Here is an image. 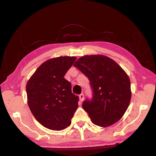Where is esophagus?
Listing matches in <instances>:
<instances>
[{"label":"esophagus","instance_id":"1","mask_svg":"<svg viewBox=\"0 0 156 156\" xmlns=\"http://www.w3.org/2000/svg\"><path fill=\"white\" fill-rule=\"evenodd\" d=\"M84 94H80L79 95V100L81 101H83L84 100Z\"/></svg>","mask_w":156,"mask_h":156}]
</instances>
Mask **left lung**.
Here are the masks:
<instances>
[{
    "mask_svg": "<svg viewBox=\"0 0 156 156\" xmlns=\"http://www.w3.org/2000/svg\"><path fill=\"white\" fill-rule=\"evenodd\" d=\"M88 77L92 98L83 103L92 123L107 127L119 121L131 98L128 75L112 59L104 55H85L73 64Z\"/></svg>",
    "mask_w": 156,
    "mask_h": 156,
    "instance_id": "left-lung-1",
    "label": "left lung"
}]
</instances>
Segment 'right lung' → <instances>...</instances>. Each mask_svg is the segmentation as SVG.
<instances>
[{
	"instance_id": "add662e5",
	"label": "right lung",
	"mask_w": 156,
	"mask_h": 156,
	"mask_svg": "<svg viewBox=\"0 0 156 156\" xmlns=\"http://www.w3.org/2000/svg\"><path fill=\"white\" fill-rule=\"evenodd\" d=\"M76 59L75 56H60L47 60L27 83L30 110L46 128L60 131L71 124L79 97L72 92L71 83L64 75Z\"/></svg>"
}]
</instances>
